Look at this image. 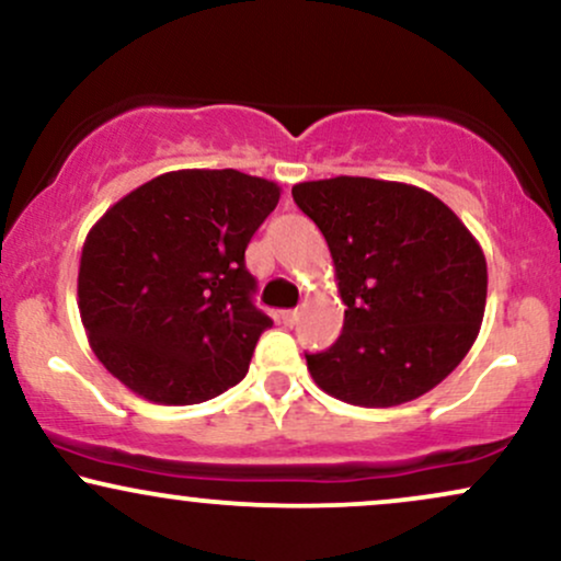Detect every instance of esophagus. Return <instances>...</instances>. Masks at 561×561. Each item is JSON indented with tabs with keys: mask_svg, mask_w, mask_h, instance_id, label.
<instances>
[{
	"mask_svg": "<svg viewBox=\"0 0 561 561\" xmlns=\"http://www.w3.org/2000/svg\"><path fill=\"white\" fill-rule=\"evenodd\" d=\"M279 319H282V324H285V327H295V324H298V319H300V311H298V308H295V311H282Z\"/></svg>",
	"mask_w": 561,
	"mask_h": 561,
	"instance_id": "34e87169",
	"label": "esophagus"
}]
</instances>
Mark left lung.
Segmentation results:
<instances>
[{"instance_id":"8db88e82","label":"left lung","mask_w":561,"mask_h":561,"mask_svg":"<svg viewBox=\"0 0 561 561\" xmlns=\"http://www.w3.org/2000/svg\"><path fill=\"white\" fill-rule=\"evenodd\" d=\"M324 234L345 324L337 343L306 353L337 401L388 409L440 385L478 340L488 298L480 242L420 186L334 176L293 186Z\"/></svg>"}]
</instances>
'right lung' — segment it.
I'll list each match as a JSON object with an SVG mask.
<instances>
[{
	"label": "right lung",
	"mask_w": 561,
	"mask_h": 561,
	"mask_svg": "<svg viewBox=\"0 0 561 561\" xmlns=\"http://www.w3.org/2000/svg\"><path fill=\"white\" fill-rule=\"evenodd\" d=\"M279 186L234 169L160 173L89 229L79 311L94 356L139 398L203 403L248 375L272 319L244 248Z\"/></svg>",
	"instance_id": "right-lung-1"
}]
</instances>
